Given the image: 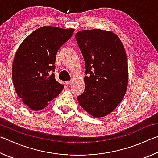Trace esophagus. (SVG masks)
I'll return each mask as SVG.
<instances>
[{"mask_svg": "<svg viewBox=\"0 0 158 158\" xmlns=\"http://www.w3.org/2000/svg\"><path fill=\"white\" fill-rule=\"evenodd\" d=\"M65 84H66L67 85H69L72 84V81H68L65 82Z\"/></svg>", "mask_w": 158, "mask_h": 158, "instance_id": "34e87169", "label": "esophagus"}]
</instances>
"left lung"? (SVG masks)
Wrapping results in <instances>:
<instances>
[{
  "label": "left lung",
  "mask_w": 158,
  "mask_h": 158,
  "mask_svg": "<svg viewBox=\"0 0 158 158\" xmlns=\"http://www.w3.org/2000/svg\"><path fill=\"white\" fill-rule=\"evenodd\" d=\"M75 38L86 74L84 91L77 100L93 117L105 116L119 105L127 90L128 66L124 47L117 35L100 29L79 31Z\"/></svg>",
  "instance_id": "obj_1"
}]
</instances>
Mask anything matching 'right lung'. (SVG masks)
<instances>
[{"instance_id":"right-lung-1","label":"right lung","mask_w":158,"mask_h":158,"mask_svg":"<svg viewBox=\"0 0 158 158\" xmlns=\"http://www.w3.org/2000/svg\"><path fill=\"white\" fill-rule=\"evenodd\" d=\"M74 29L42 26L20 44L12 65V81L19 97L33 111H39L59 95L64 85L55 79L58 49L68 41Z\"/></svg>"}]
</instances>
